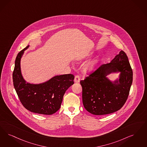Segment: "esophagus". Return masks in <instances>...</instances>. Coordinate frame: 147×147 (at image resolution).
Segmentation results:
<instances>
[{
    "label": "esophagus",
    "instance_id": "34e87169",
    "mask_svg": "<svg viewBox=\"0 0 147 147\" xmlns=\"http://www.w3.org/2000/svg\"><path fill=\"white\" fill-rule=\"evenodd\" d=\"M80 77L79 76V75H76L75 76V78H74V82H80Z\"/></svg>",
    "mask_w": 147,
    "mask_h": 147
}]
</instances>
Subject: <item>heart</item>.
<instances>
[{"label": "heart", "mask_w": 147, "mask_h": 147, "mask_svg": "<svg viewBox=\"0 0 147 147\" xmlns=\"http://www.w3.org/2000/svg\"><path fill=\"white\" fill-rule=\"evenodd\" d=\"M98 62V60L97 59L92 61L88 63L84 66L85 71H93L94 69V68L96 67Z\"/></svg>", "instance_id": "heart-1"}]
</instances>
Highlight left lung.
<instances>
[{"label": "left lung", "instance_id": "1", "mask_svg": "<svg viewBox=\"0 0 147 147\" xmlns=\"http://www.w3.org/2000/svg\"><path fill=\"white\" fill-rule=\"evenodd\" d=\"M120 72L119 79L111 81L106 76ZM133 80L128 57L123 51L110 63L103 64L80 81L83 105L88 112L97 115L117 112L125 103Z\"/></svg>", "mask_w": 147, "mask_h": 147}]
</instances>
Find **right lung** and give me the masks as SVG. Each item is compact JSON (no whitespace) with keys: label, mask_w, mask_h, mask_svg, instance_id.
<instances>
[{"label":"right lung","mask_w":147,"mask_h":147,"mask_svg":"<svg viewBox=\"0 0 147 147\" xmlns=\"http://www.w3.org/2000/svg\"><path fill=\"white\" fill-rule=\"evenodd\" d=\"M28 45L18 53L12 74L13 83L18 98L30 112L51 115L59 111L66 90L74 84L73 74L53 76L45 82L34 84L27 82L21 71V59Z\"/></svg>","instance_id":"right-lung-1"}]
</instances>
